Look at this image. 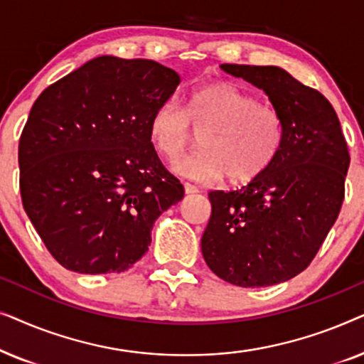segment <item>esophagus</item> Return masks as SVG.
Instances as JSON below:
<instances>
[{
  "label": "esophagus",
  "mask_w": 364,
  "mask_h": 364,
  "mask_svg": "<svg viewBox=\"0 0 364 364\" xmlns=\"http://www.w3.org/2000/svg\"><path fill=\"white\" fill-rule=\"evenodd\" d=\"M183 188H186V193H197L198 192V187L193 186V183H188V182L183 183Z\"/></svg>",
  "instance_id": "obj_1"
}]
</instances>
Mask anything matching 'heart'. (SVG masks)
Listing matches in <instances>:
<instances>
[{
    "label": "heart",
    "mask_w": 364,
    "mask_h": 364,
    "mask_svg": "<svg viewBox=\"0 0 364 364\" xmlns=\"http://www.w3.org/2000/svg\"><path fill=\"white\" fill-rule=\"evenodd\" d=\"M202 132V151L177 164V171L198 182L247 183L267 172L283 147L280 112L230 82L196 87L183 109L166 99L154 109L149 136L167 161H177Z\"/></svg>",
    "instance_id": "heart-1"
}]
</instances>
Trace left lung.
Returning <instances> with one entry per match:
<instances>
[{
    "instance_id": "left-lung-1",
    "label": "left lung",
    "mask_w": 364,
    "mask_h": 364,
    "mask_svg": "<svg viewBox=\"0 0 364 364\" xmlns=\"http://www.w3.org/2000/svg\"><path fill=\"white\" fill-rule=\"evenodd\" d=\"M252 82L280 112L285 139L277 161L240 191L208 193L202 235L208 268L232 285L270 287L310 265L345 198L350 152L330 101L277 66L222 64Z\"/></svg>"
}]
</instances>
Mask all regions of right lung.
Returning <instances> with one entry per match:
<instances>
[{
	"label": "right lung",
	"instance_id": "1",
	"mask_svg": "<svg viewBox=\"0 0 364 364\" xmlns=\"http://www.w3.org/2000/svg\"><path fill=\"white\" fill-rule=\"evenodd\" d=\"M178 74L152 59L99 56L44 89L19 139L23 207L68 270L131 268L154 222L183 197L149 136Z\"/></svg>",
	"mask_w": 364,
	"mask_h": 364
}]
</instances>
